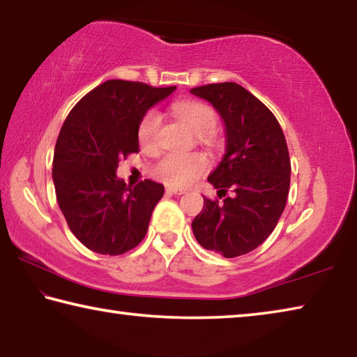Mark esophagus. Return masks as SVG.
Returning a JSON list of instances; mask_svg holds the SVG:
<instances>
[{
  "instance_id": "1",
  "label": "esophagus",
  "mask_w": 357,
  "mask_h": 357,
  "mask_svg": "<svg viewBox=\"0 0 357 357\" xmlns=\"http://www.w3.org/2000/svg\"><path fill=\"white\" fill-rule=\"evenodd\" d=\"M167 192L173 193V195H183V193H185L183 189H176V187H167Z\"/></svg>"
}]
</instances>
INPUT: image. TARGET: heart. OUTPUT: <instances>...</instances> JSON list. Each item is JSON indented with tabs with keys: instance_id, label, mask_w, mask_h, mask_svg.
<instances>
[{
	"instance_id": "b5f03b06",
	"label": "heart",
	"mask_w": 357,
	"mask_h": 357,
	"mask_svg": "<svg viewBox=\"0 0 357 357\" xmlns=\"http://www.w3.org/2000/svg\"><path fill=\"white\" fill-rule=\"evenodd\" d=\"M174 113L197 135L209 134L217 124L215 112L203 102H181L174 105ZM160 121V114L155 110H151L143 116L138 126V138L144 146H151L157 140ZM206 167L208 162L202 154L168 153L155 165L154 173L164 183L181 187L190 184L198 174L206 170Z\"/></svg>"
}]
</instances>
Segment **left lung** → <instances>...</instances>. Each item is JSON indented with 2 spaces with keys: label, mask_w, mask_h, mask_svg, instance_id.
<instances>
[{
  "label": "left lung",
  "mask_w": 357,
  "mask_h": 357,
  "mask_svg": "<svg viewBox=\"0 0 357 357\" xmlns=\"http://www.w3.org/2000/svg\"><path fill=\"white\" fill-rule=\"evenodd\" d=\"M208 100L225 128V154L208 181L225 195L223 203L203 197L192 222L193 236L225 258L249 253L274 231L285 209L291 164L285 135L269 108L238 83L190 89Z\"/></svg>",
  "instance_id": "8db88e82"
}]
</instances>
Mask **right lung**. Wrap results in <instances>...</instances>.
Listing matches in <instances>:
<instances>
[{
  "label": "right lung",
  "instance_id": "obj_1",
  "mask_svg": "<svg viewBox=\"0 0 357 357\" xmlns=\"http://www.w3.org/2000/svg\"><path fill=\"white\" fill-rule=\"evenodd\" d=\"M176 86L108 80L72 108L56 140L53 184L70 231L89 250L121 255L140 244L164 185L135 187L116 176L119 159L138 153V126Z\"/></svg>",
  "mask_w": 357,
  "mask_h": 357
}]
</instances>
